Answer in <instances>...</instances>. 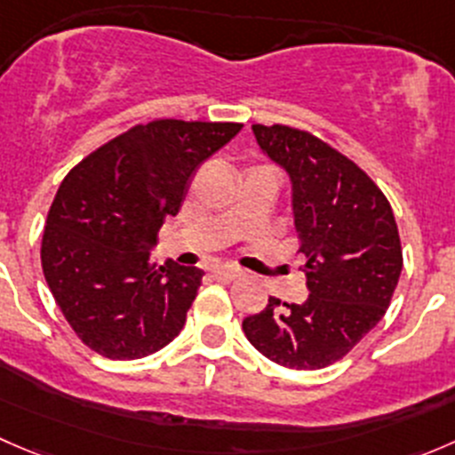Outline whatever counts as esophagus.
<instances>
[{
    "label": "esophagus",
    "instance_id": "esophagus-1",
    "mask_svg": "<svg viewBox=\"0 0 455 455\" xmlns=\"http://www.w3.org/2000/svg\"><path fill=\"white\" fill-rule=\"evenodd\" d=\"M213 277L218 279V282H233V279L240 277V270L227 268V266H220V268L213 270Z\"/></svg>",
    "mask_w": 455,
    "mask_h": 455
}]
</instances>
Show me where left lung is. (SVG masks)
<instances>
[{
	"instance_id": "1",
	"label": "left lung",
	"mask_w": 455,
	"mask_h": 455,
	"mask_svg": "<svg viewBox=\"0 0 455 455\" xmlns=\"http://www.w3.org/2000/svg\"><path fill=\"white\" fill-rule=\"evenodd\" d=\"M253 134L291 180L310 295L304 304L268 297L242 328L266 359L283 368H325L343 359L392 301L403 270L396 220L368 173L316 136L286 125H253Z\"/></svg>"
}]
</instances>
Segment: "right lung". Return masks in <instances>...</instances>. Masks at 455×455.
Masks as SVG:
<instances>
[{
    "label": "right lung",
    "mask_w": 455,
    "mask_h": 455,
    "mask_svg": "<svg viewBox=\"0 0 455 455\" xmlns=\"http://www.w3.org/2000/svg\"><path fill=\"white\" fill-rule=\"evenodd\" d=\"M240 123H147L76 164L45 220L41 266L81 341L108 359H142L178 337L202 270L151 261L160 227L191 176Z\"/></svg>",
    "instance_id": "1"
}]
</instances>
